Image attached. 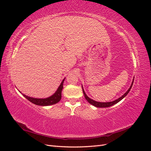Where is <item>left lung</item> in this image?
<instances>
[{"instance_id":"obj_1","label":"left lung","mask_w":151,"mask_h":151,"mask_svg":"<svg viewBox=\"0 0 151 151\" xmlns=\"http://www.w3.org/2000/svg\"><path fill=\"white\" fill-rule=\"evenodd\" d=\"M134 81H133V82H132V85H131V86H130V88L129 89V90H128L124 94H123V95L122 96V97H120V98H118V99L115 100V101H111V102L101 103V102L95 101L94 100H93V99H90V98L88 96H87V95L86 94V93H85V92H84V89H83V93H84V97H85L86 99L87 100V101H88L89 103H90L91 104L93 105V106H96V107H98V108H107V107H109V106H113V105L115 104L116 103H118L120 101H121V100H122L123 98L126 96L127 95V94L129 93V91H130V89H131V88H132V85H133V83H134Z\"/></svg>"}]
</instances>
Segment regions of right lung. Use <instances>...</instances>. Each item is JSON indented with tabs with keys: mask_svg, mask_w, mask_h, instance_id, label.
<instances>
[{
	"mask_svg": "<svg viewBox=\"0 0 151 151\" xmlns=\"http://www.w3.org/2000/svg\"><path fill=\"white\" fill-rule=\"evenodd\" d=\"M64 80L65 79L62 81V83L60 84V86L58 87L57 91L55 93V94L49 98H45V99H38V98L28 97L24 94H22V95H23L27 99L29 100L30 102L33 103L35 104L39 105V106H48V105H52L54 104H56L58 101H60V100L61 99L62 91L63 89V84Z\"/></svg>",
	"mask_w": 151,
	"mask_h": 151,
	"instance_id": "1",
	"label": "right lung"
}]
</instances>
